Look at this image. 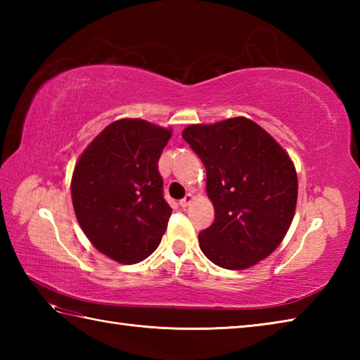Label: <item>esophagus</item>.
I'll use <instances>...</instances> for the list:
<instances>
[{
	"label": "esophagus",
	"mask_w": 360,
	"mask_h": 360,
	"mask_svg": "<svg viewBox=\"0 0 360 360\" xmlns=\"http://www.w3.org/2000/svg\"><path fill=\"white\" fill-rule=\"evenodd\" d=\"M193 201V195L192 193H187L186 198H182V200L179 201V205L181 207H187V205H190V202Z\"/></svg>",
	"instance_id": "1"
}]
</instances>
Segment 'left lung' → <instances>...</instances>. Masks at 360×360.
I'll return each mask as SVG.
<instances>
[{
  "label": "left lung",
  "instance_id": "1",
  "mask_svg": "<svg viewBox=\"0 0 360 360\" xmlns=\"http://www.w3.org/2000/svg\"><path fill=\"white\" fill-rule=\"evenodd\" d=\"M205 167L215 219L198 235L202 254L246 269L277 249L292 223L297 173L264 129L246 117L190 125L182 133Z\"/></svg>",
  "mask_w": 360,
  "mask_h": 360
}]
</instances>
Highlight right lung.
I'll return each instance as SVG.
<instances>
[{"mask_svg": "<svg viewBox=\"0 0 360 360\" xmlns=\"http://www.w3.org/2000/svg\"><path fill=\"white\" fill-rule=\"evenodd\" d=\"M170 129L122 119L106 127L74 168L71 195L83 232L102 254L134 264L165 233L172 207L158 160Z\"/></svg>", "mask_w": 360, "mask_h": 360, "instance_id": "add662e5", "label": "right lung"}]
</instances>
